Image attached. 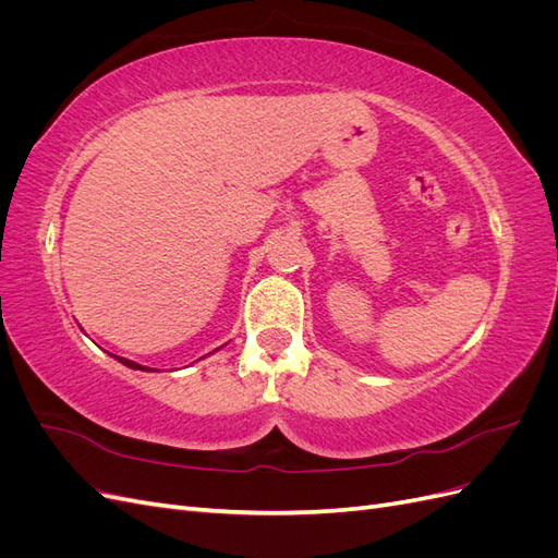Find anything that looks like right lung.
Listing matches in <instances>:
<instances>
[{
  "mask_svg": "<svg viewBox=\"0 0 558 558\" xmlns=\"http://www.w3.org/2000/svg\"><path fill=\"white\" fill-rule=\"evenodd\" d=\"M123 361V365H128V367H140V369H144L142 365H137V363H132V361H125V359H121Z\"/></svg>",
  "mask_w": 558,
  "mask_h": 558,
  "instance_id": "add662e5",
  "label": "right lung"
}]
</instances>
